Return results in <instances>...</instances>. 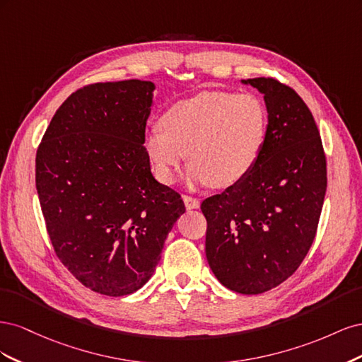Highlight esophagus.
<instances>
[{
    "mask_svg": "<svg viewBox=\"0 0 362 362\" xmlns=\"http://www.w3.org/2000/svg\"><path fill=\"white\" fill-rule=\"evenodd\" d=\"M182 201H184L185 208H187V210H198V208L201 206L199 199L192 198V196H182Z\"/></svg>",
    "mask_w": 362,
    "mask_h": 362,
    "instance_id": "esophagus-1",
    "label": "esophagus"
}]
</instances>
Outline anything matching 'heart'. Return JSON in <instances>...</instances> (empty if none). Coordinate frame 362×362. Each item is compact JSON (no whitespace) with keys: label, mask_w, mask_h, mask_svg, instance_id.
<instances>
[{"label":"heart","mask_w":362,"mask_h":362,"mask_svg":"<svg viewBox=\"0 0 362 362\" xmlns=\"http://www.w3.org/2000/svg\"><path fill=\"white\" fill-rule=\"evenodd\" d=\"M269 113L255 93L205 90L168 107L160 127L146 129L144 149L163 184L175 180L181 161L190 184L229 187L245 180L266 144Z\"/></svg>","instance_id":"heart-1"}]
</instances>
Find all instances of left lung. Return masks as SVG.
Masks as SVG:
<instances>
[{
    "mask_svg": "<svg viewBox=\"0 0 362 362\" xmlns=\"http://www.w3.org/2000/svg\"><path fill=\"white\" fill-rule=\"evenodd\" d=\"M264 95V148L245 180L206 198L205 255L226 288L259 294L298 270L314 242L326 193V158L310 108L273 78L242 80Z\"/></svg>",
    "mask_w": 362,
    "mask_h": 362,
    "instance_id": "8db88e82",
    "label": "left lung"
}]
</instances>
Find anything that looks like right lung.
<instances>
[{
    "label": "right lung",
    "instance_id": "obj_1",
    "mask_svg": "<svg viewBox=\"0 0 362 362\" xmlns=\"http://www.w3.org/2000/svg\"><path fill=\"white\" fill-rule=\"evenodd\" d=\"M156 84L96 83L72 93L36 154V189L57 257L105 296L137 291L154 275L166 237L185 213L151 173L144 136Z\"/></svg>",
    "mask_w": 362,
    "mask_h": 362
}]
</instances>
